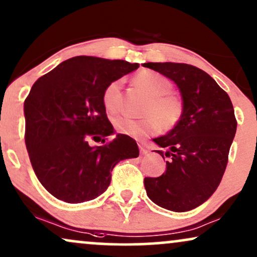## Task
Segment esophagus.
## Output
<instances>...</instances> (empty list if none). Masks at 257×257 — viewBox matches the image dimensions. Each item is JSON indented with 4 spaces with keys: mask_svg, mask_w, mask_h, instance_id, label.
I'll return each instance as SVG.
<instances>
[{
    "mask_svg": "<svg viewBox=\"0 0 257 257\" xmlns=\"http://www.w3.org/2000/svg\"><path fill=\"white\" fill-rule=\"evenodd\" d=\"M139 148H140V152H141V154H147L148 153V149L146 148V146L144 144H139Z\"/></svg>",
    "mask_w": 257,
    "mask_h": 257,
    "instance_id": "esophagus-1",
    "label": "esophagus"
}]
</instances>
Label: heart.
Wrapping results in <instances>:
<instances>
[{"label":"heart","instance_id":"b5f03b06","mask_svg":"<svg viewBox=\"0 0 257 257\" xmlns=\"http://www.w3.org/2000/svg\"><path fill=\"white\" fill-rule=\"evenodd\" d=\"M133 82L148 96L142 113L145 117L134 119L126 116H116L112 119L115 131L119 134L141 139L154 134L159 129L170 132L183 121L185 106L180 97L171 91L173 83L164 74L153 70H144L133 78ZM121 95V80H113L104 87L102 103L106 111L118 109Z\"/></svg>","mask_w":257,"mask_h":257}]
</instances>
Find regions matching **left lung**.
Returning a JSON list of instances; mask_svg holds the SVG:
<instances>
[{"label": "left lung", "mask_w": 257, "mask_h": 257, "mask_svg": "<svg viewBox=\"0 0 257 257\" xmlns=\"http://www.w3.org/2000/svg\"><path fill=\"white\" fill-rule=\"evenodd\" d=\"M177 84L185 113L180 124L153 139L167 152L155 151L166 161L158 178H145L152 201L164 209L185 212L212 196L222 180L237 121L228 93L205 71L180 63H146ZM165 159V158H164Z\"/></svg>", "instance_id": "left-lung-1"}]
</instances>
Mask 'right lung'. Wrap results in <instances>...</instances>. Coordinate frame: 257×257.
I'll return each instance as SVG.
<instances>
[{
	"label": "right lung",
	"mask_w": 257,
	"mask_h": 257,
	"mask_svg": "<svg viewBox=\"0 0 257 257\" xmlns=\"http://www.w3.org/2000/svg\"><path fill=\"white\" fill-rule=\"evenodd\" d=\"M139 67L124 60L79 56L39 78L25 100V142L35 175L58 199L84 203L100 196L121 160L139 157L131 136L106 138L113 126L102 93L109 83ZM103 137V145L88 140Z\"/></svg>",
	"instance_id": "right-lung-1"
}]
</instances>
